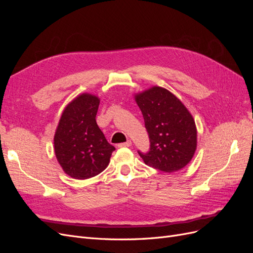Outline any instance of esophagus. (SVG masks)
Wrapping results in <instances>:
<instances>
[{"label": "esophagus", "mask_w": 253, "mask_h": 253, "mask_svg": "<svg viewBox=\"0 0 253 253\" xmlns=\"http://www.w3.org/2000/svg\"><path fill=\"white\" fill-rule=\"evenodd\" d=\"M132 145V141L131 140H127L126 142H122L118 144V148H127V147H131Z\"/></svg>", "instance_id": "obj_1"}]
</instances>
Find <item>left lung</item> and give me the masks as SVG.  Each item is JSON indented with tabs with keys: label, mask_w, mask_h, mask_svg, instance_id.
I'll use <instances>...</instances> for the list:
<instances>
[{
	"label": "left lung",
	"mask_w": 253,
	"mask_h": 253,
	"mask_svg": "<svg viewBox=\"0 0 253 253\" xmlns=\"http://www.w3.org/2000/svg\"><path fill=\"white\" fill-rule=\"evenodd\" d=\"M149 133L150 151L138 152L145 165L163 172L181 170L193 158L197 129L192 115L183 103L160 86H152L135 95Z\"/></svg>",
	"instance_id": "1"
}]
</instances>
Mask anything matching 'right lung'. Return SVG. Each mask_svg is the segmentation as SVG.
Returning <instances> with one entry per match:
<instances>
[{
    "mask_svg": "<svg viewBox=\"0 0 253 253\" xmlns=\"http://www.w3.org/2000/svg\"><path fill=\"white\" fill-rule=\"evenodd\" d=\"M100 99L83 93L68 103L53 136V149L63 171L75 179H87L110 164L115 148L96 122Z\"/></svg>",
    "mask_w": 253,
    "mask_h": 253,
    "instance_id": "1",
    "label": "right lung"
}]
</instances>
